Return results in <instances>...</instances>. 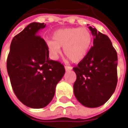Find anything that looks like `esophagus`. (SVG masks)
<instances>
[{"label": "esophagus", "instance_id": "esophagus-1", "mask_svg": "<svg viewBox=\"0 0 128 128\" xmlns=\"http://www.w3.org/2000/svg\"><path fill=\"white\" fill-rule=\"evenodd\" d=\"M65 69L66 71H69V70H72V67L70 66H65Z\"/></svg>", "mask_w": 128, "mask_h": 128}]
</instances>
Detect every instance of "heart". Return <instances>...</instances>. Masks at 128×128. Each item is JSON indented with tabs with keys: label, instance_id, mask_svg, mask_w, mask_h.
Returning <instances> with one entry per match:
<instances>
[{
	"label": "heart",
	"instance_id": "1",
	"mask_svg": "<svg viewBox=\"0 0 128 128\" xmlns=\"http://www.w3.org/2000/svg\"><path fill=\"white\" fill-rule=\"evenodd\" d=\"M53 39L46 41L50 57L56 59L63 48L65 56L72 62H81L88 52L92 43L91 32L86 28L68 27L58 29L53 32Z\"/></svg>",
	"mask_w": 128,
	"mask_h": 128
}]
</instances>
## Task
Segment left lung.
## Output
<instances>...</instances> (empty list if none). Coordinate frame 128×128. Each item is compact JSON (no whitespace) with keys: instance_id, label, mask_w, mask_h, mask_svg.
I'll return each mask as SVG.
<instances>
[{"instance_id":"left-lung-1","label":"left lung","mask_w":128,"mask_h":128,"mask_svg":"<svg viewBox=\"0 0 128 128\" xmlns=\"http://www.w3.org/2000/svg\"><path fill=\"white\" fill-rule=\"evenodd\" d=\"M88 28L94 37L93 46L78 66L73 68L77 76L73 92L82 106L97 108L105 104L115 92L118 55L109 38L96 28Z\"/></svg>"}]
</instances>
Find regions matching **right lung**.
Listing matches in <instances>:
<instances>
[{
    "label": "right lung",
    "mask_w": 128,
    "mask_h": 128,
    "mask_svg": "<svg viewBox=\"0 0 128 128\" xmlns=\"http://www.w3.org/2000/svg\"><path fill=\"white\" fill-rule=\"evenodd\" d=\"M46 24L31 22L12 38L7 70L14 93L31 108H42L53 98L65 74L60 62L50 60L45 40L38 36Z\"/></svg>",
    "instance_id": "add662e5"
}]
</instances>
